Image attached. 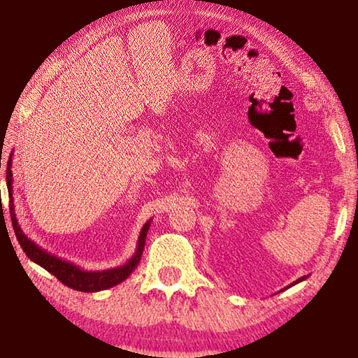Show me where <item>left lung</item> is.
Segmentation results:
<instances>
[{"mask_svg":"<svg viewBox=\"0 0 358 358\" xmlns=\"http://www.w3.org/2000/svg\"><path fill=\"white\" fill-rule=\"evenodd\" d=\"M306 280V276H301V278H299V280L296 281H294L292 284H290V286H287V287H292V286H295V284H299V282H301V281H305ZM287 287H284V289H287Z\"/></svg>","mask_w":358,"mask_h":358,"instance_id":"8db88e82","label":"left lung"}]
</instances>
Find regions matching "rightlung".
<instances>
[{
  "label": "right lung",
  "instance_id": "1",
  "mask_svg": "<svg viewBox=\"0 0 358 358\" xmlns=\"http://www.w3.org/2000/svg\"><path fill=\"white\" fill-rule=\"evenodd\" d=\"M12 155L14 153L9 155L8 167H6V181H8V191H9V199H10V203H9L10 220H12V226H14L15 237L19 240L22 250L25 251L29 260H33L34 264L41 265L42 268H45L48 271V273L57 276V280L62 281L64 286H68L74 290H80V292H99V290H106L117 286V284L123 282L126 278H129L132 271L137 268L138 262H141V257L145 248V238H147L148 229L153 220H150L143 224L141 235H138V240H137L134 256H132L124 265L115 266V268H108V270H101V271L83 270L78 265L69 262V260L53 256V254L42 250L39 245H36L34 241L29 240L27 235L23 234L22 227L19 226V221H17L14 197H12V171H10Z\"/></svg>",
  "mask_w": 358,
  "mask_h": 358
}]
</instances>
